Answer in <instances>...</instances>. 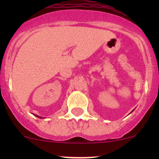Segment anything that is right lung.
Listing matches in <instances>:
<instances>
[{
	"instance_id": "right-lung-1",
	"label": "right lung",
	"mask_w": 159,
	"mask_h": 159,
	"mask_svg": "<svg viewBox=\"0 0 159 159\" xmlns=\"http://www.w3.org/2000/svg\"><path fill=\"white\" fill-rule=\"evenodd\" d=\"M38 118H41V117H38Z\"/></svg>"
}]
</instances>
